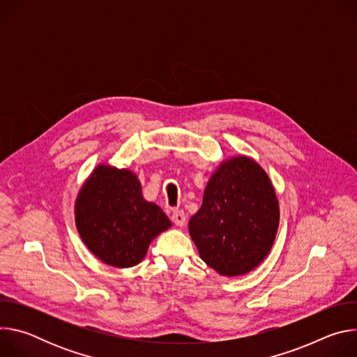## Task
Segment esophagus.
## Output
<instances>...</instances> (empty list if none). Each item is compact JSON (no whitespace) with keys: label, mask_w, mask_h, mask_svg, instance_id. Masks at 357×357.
<instances>
[{"label":"esophagus","mask_w":357,"mask_h":357,"mask_svg":"<svg viewBox=\"0 0 357 357\" xmlns=\"http://www.w3.org/2000/svg\"><path fill=\"white\" fill-rule=\"evenodd\" d=\"M172 222H174L176 226H179V227L185 226V223H186V215L183 213V211H175V212L172 213Z\"/></svg>","instance_id":"obj_1"}]
</instances>
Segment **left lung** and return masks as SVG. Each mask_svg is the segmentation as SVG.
<instances>
[{
    "label": "left lung",
    "instance_id": "left-lung-1",
    "mask_svg": "<svg viewBox=\"0 0 357 357\" xmlns=\"http://www.w3.org/2000/svg\"><path fill=\"white\" fill-rule=\"evenodd\" d=\"M280 206L267 172L254 160H225L211 176L189 234L200 259L225 277L257 268L274 244Z\"/></svg>",
    "mask_w": 357,
    "mask_h": 357
}]
</instances>
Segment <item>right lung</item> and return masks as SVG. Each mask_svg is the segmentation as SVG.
Masks as SVG:
<instances>
[{"instance_id":"1","label":"right lung","mask_w":357,"mask_h":357,"mask_svg":"<svg viewBox=\"0 0 357 357\" xmlns=\"http://www.w3.org/2000/svg\"><path fill=\"white\" fill-rule=\"evenodd\" d=\"M75 220L87 248L117 268L141 263L151 241L171 227L162 209L144 199L132 171L106 164H100L80 188Z\"/></svg>"}]
</instances>
